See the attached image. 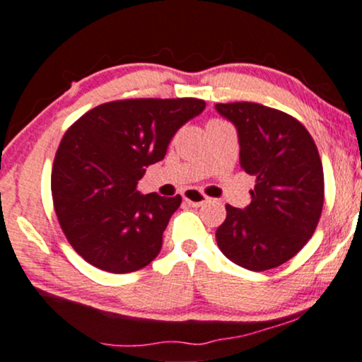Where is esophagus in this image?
Wrapping results in <instances>:
<instances>
[{"instance_id":"34e87169","label":"esophagus","mask_w":362,"mask_h":362,"mask_svg":"<svg viewBox=\"0 0 362 362\" xmlns=\"http://www.w3.org/2000/svg\"><path fill=\"white\" fill-rule=\"evenodd\" d=\"M182 197H184V201L189 202L190 206H201L204 204V202H208V196L197 189L184 190V192H182Z\"/></svg>"}]
</instances>
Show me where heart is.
Returning <instances> with one entry per match:
<instances>
[{
	"label": "heart",
	"instance_id": "obj_1",
	"mask_svg": "<svg viewBox=\"0 0 362 362\" xmlns=\"http://www.w3.org/2000/svg\"><path fill=\"white\" fill-rule=\"evenodd\" d=\"M211 122H218V120H211Z\"/></svg>",
	"mask_w": 362,
	"mask_h": 362
}]
</instances>
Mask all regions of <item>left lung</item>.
<instances>
[{"label": "left lung", "mask_w": 362, "mask_h": 362, "mask_svg": "<svg viewBox=\"0 0 362 362\" xmlns=\"http://www.w3.org/2000/svg\"><path fill=\"white\" fill-rule=\"evenodd\" d=\"M237 127L240 168L256 177L251 204H226L218 226L220 251L251 272L287 263L308 244L323 211L325 177L308 129L292 115L259 103H218Z\"/></svg>", "instance_id": "1"}]
</instances>
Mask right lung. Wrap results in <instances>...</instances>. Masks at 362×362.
<instances>
[{"label":"right lung","instance_id":"right-lung-1","mask_svg":"<svg viewBox=\"0 0 362 362\" xmlns=\"http://www.w3.org/2000/svg\"><path fill=\"white\" fill-rule=\"evenodd\" d=\"M204 106L197 98L118 99L71 123L54 156L51 194L66 240L87 263L130 273L160 254L182 197L142 196L137 180Z\"/></svg>","mask_w":362,"mask_h":362}]
</instances>
